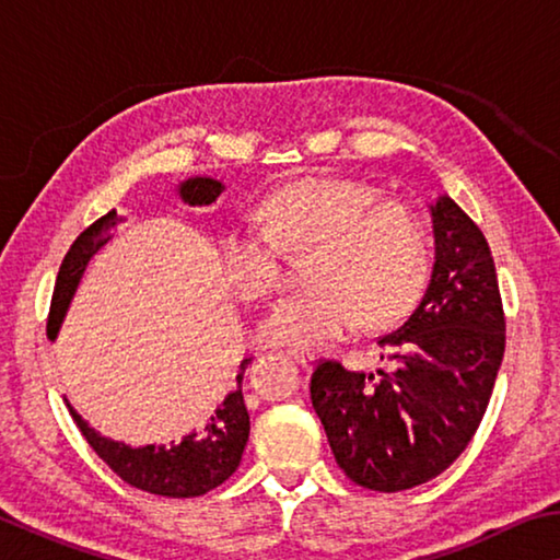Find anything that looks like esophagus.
<instances>
[{"mask_svg":"<svg viewBox=\"0 0 560 560\" xmlns=\"http://www.w3.org/2000/svg\"><path fill=\"white\" fill-rule=\"evenodd\" d=\"M291 355L303 368V371H311V368H314V363H316V353H311V350H293Z\"/></svg>","mask_w":560,"mask_h":560,"instance_id":"obj_1","label":"esophagus"}]
</instances>
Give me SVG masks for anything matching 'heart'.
I'll return each mask as SVG.
<instances>
[{
    "mask_svg": "<svg viewBox=\"0 0 560 560\" xmlns=\"http://www.w3.org/2000/svg\"><path fill=\"white\" fill-rule=\"evenodd\" d=\"M281 246L306 249L311 291L281 299L259 320V338L289 350L330 343L360 316L365 328L405 320L432 279V236L417 214L381 202L365 183L303 177L273 192L254 222H234L220 240L226 281L246 301L281 281Z\"/></svg>",
    "mask_w": 560,
    "mask_h": 560,
    "instance_id": "heart-1",
    "label": "heart"
}]
</instances>
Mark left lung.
I'll return each mask as SVG.
<instances>
[{
    "mask_svg": "<svg viewBox=\"0 0 560 560\" xmlns=\"http://www.w3.org/2000/svg\"><path fill=\"white\" fill-rule=\"evenodd\" d=\"M434 267L420 306L377 338L390 368L350 373L320 360L311 402L348 479L402 491L442 474L471 442L504 358L506 320L485 234L440 195L430 205Z\"/></svg>",
    "mask_w": 560,
    "mask_h": 560,
    "instance_id": "left-lung-1",
    "label": "left lung"
}]
</instances>
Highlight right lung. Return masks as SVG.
<instances>
[{"label":"right lung","instance_id":"1","mask_svg":"<svg viewBox=\"0 0 560 560\" xmlns=\"http://www.w3.org/2000/svg\"><path fill=\"white\" fill-rule=\"evenodd\" d=\"M222 192L224 185L214 177H189L177 185L179 200L189 207H210ZM120 222H126V217H120L116 210L108 212L75 236L71 249L66 252L59 277H56L49 324H46V336L51 340L59 336L66 311L71 306L93 254H98L110 242V234ZM249 363L252 358H244L240 363V371L234 375V390L222 402H217L212 410H207L197 428L189 430L183 440L170 444L130 447L126 442L103 438L73 410L66 397L63 402L93 452L126 485L167 499H192L220 487L240 467L246 440H249V412H246L242 395L244 371Z\"/></svg>","mask_w":560,"mask_h":560}]
</instances>
